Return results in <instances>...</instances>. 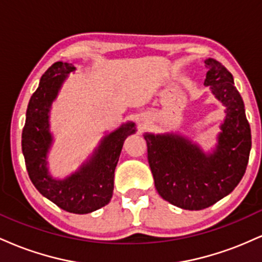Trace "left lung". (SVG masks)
<instances>
[{"instance_id": "8db88e82", "label": "left lung", "mask_w": 262, "mask_h": 262, "mask_svg": "<svg viewBox=\"0 0 262 262\" xmlns=\"http://www.w3.org/2000/svg\"><path fill=\"white\" fill-rule=\"evenodd\" d=\"M204 86L225 107L217 143L206 152L180 133H145L148 160L158 193L182 209L201 210L230 193L244 176L251 150V130L234 79L217 60H204Z\"/></svg>"}]
</instances>
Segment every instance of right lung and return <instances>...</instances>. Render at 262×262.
<instances>
[{"instance_id": "obj_1", "label": "right lung", "mask_w": 262, "mask_h": 262, "mask_svg": "<svg viewBox=\"0 0 262 262\" xmlns=\"http://www.w3.org/2000/svg\"><path fill=\"white\" fill-rule=\"evenodd\" d=\"M75 71L73 64L58 61L41 76L27 108L22 151L29 179L45 198L66 212L86 214L110 203L114 188V170L123 143L137 129L135 122L123 123L102 138L79 169L64 179H55L50 173L48 161L54 143L50 111L69 75Z\"/></svg>"}]
</instances>
